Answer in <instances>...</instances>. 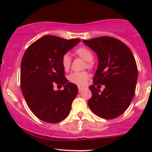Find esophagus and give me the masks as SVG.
<instances>
[{
  "instance_id": "esophagus-1",
  "label": "esophagus",
  "mask_w": 152,
  "mask_h": 152,
  "mask_svg": "<svg viewBox=\"0 0 152 152\" xmlns=\"http://www.w3.org/2000/svg\"><path fill=\"white\" fill-rule=\"evenodd\" d=\"M83 89H84V88H83V87H78V92H79V93H81V92L82 91H83Z\"/></svg>"
}]
</instances>
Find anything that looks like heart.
Here are the masks:
<instances>
[{"mask_svg":"<svg viewBox=\"0 0 152 152\" xmlns=\"http://www.w3.org/2000/svg\"><path fill=\"white\" fill-rule=\"evenodd\" d=\"M76 53L83 60L88 62V67L91 66V62L94 59V54L88 48L81 47L76 50ZM61 64L65 71H68L71 66V58L69 54H64L61 58ZM89 78V74L86 71L73 72L69 76V80L71 83L78 86H84Z\"/></svg>","mask_w":152,"mask_h":152,"instance_id":"heart-1","label":"heart"}]
</instances>
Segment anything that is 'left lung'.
<instances>
[{"label": "left lung", "mask_w": 152, "mask_h": 152, "mask_svg": "<svg viewBox=\"0 0 152 152\" xmlns=\"http://www.w3.org/2000/svg\"><path fill=\"white\" fill-rule=\"evenodd\" d=\"M83 42L99 58L94 84L89 86L92 96L88 105L99 117H118L128 109L135 94L138 69L133 53L122 41L109 36L83 40ZM98 84L105 86L103 92L95 87Z\"/></svg>", "instance_id": "obj_1"}]
</instances>
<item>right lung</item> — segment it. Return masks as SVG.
I'll return each mask as SVG.
<instances>
[{
  "instance_id": "obj_1",
  "label": "right lung",
  "mask_w": 152,
  "mask_h": 152,
  "mask_svg": "<svg viewBox=\"0 0 152 152\" xmlns=\"http://www.w3.org/2000/svg\"><path fill=\"white\" fill-rule=\"evenodd\" d=\"M80 39H64L45 36L28 46L20 66V88L26 104L35 116L48 123H57L67 117L78 87L69 82L61 58ZM64 89L55 91L53 86Z\"/></svg>"
}]
</instances>
